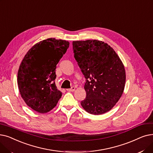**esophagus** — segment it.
<instances>
[{
	"label": "esophagus",
	"mask_w": 153,
	"mask_h": 153,
	"mask_svg": "<svg viewBox=\"0 0 153 153\" xmlns=\"http://www.w3.org/2000/svg\"><path fill=\"white\" fill-rule=\"evenodd\" d=\"M75 90V88L74 86H72L71 88H69V89H67V91H74Z\"/></svg>",
	"instance_id": "34e87169"
}]
</instances>
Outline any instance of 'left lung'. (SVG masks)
Segmentation results:
<instances>
[{
    "label": "left lung",
    "instance_id": "left-lung-1",
    "mask_svg": "<svg viewBox=\"0 0 153 153\" xmlns=\"http://www.w3.org/2000/svg\"><path fill=\"white\" fill-rule=\"evenodd\" d=\"M74 57L86 82V98L81 101L84 110L98 115L111 110L125 88L124 65L114 50L97 40L74 41Z\"/></svg>",
    "mask_w": 153,
    "mask_h": 153
}]
</instances>
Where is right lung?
Masks as SVG:
<instances>
[{
    "instance_id": "add662e5",
    "label": "right lung",
    "mask_w": 153,
    "mask_h": 153,
    "mask_svg": "<svg viewBox=\"0 0 153 153\" xmlns=\"http://www.w3.org/2000/svg\"><path fill=\"white\" fill-rule=\"evenodd\" d=\"M70 43L48 39L36 43L25 55L17 75L19 89L25 103L33 110L45 113L56 105L62 93L55 83L56 65Z\"/></svg>"
}]
</instances>
